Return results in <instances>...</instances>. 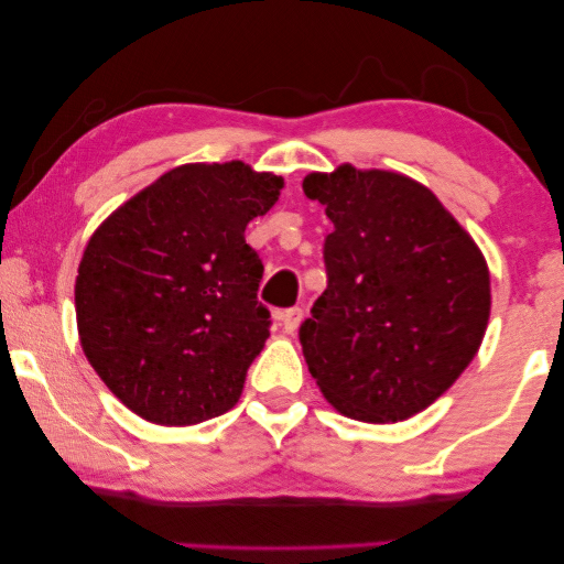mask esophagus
Here are the masks:
<instances>
[{
  "label": "esophagus",
  "mask_w": 564,
  "mask_h": 564,
  "mask_svg": "<svg viewBox=\"0 0 564 564\" xmlns=\"http://www.w3.org/2000/svg\"><path fill=\"white\" fill-rule=\"evenodd\" d=\"M280 319H282V329L284 332H297L300 329V325H302V319H304V310L302 307H290V310H284L282 315H280Z\"/></svg>",
  "instance_id": "esophagus-1"
}]
</instances>
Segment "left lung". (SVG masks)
<instances>
[{"mask_svg": "<svg viewBox=\"0 0 564 564\" xmlns=\"http://www.w3.org/2000/svg\"><path fill=\"white\" fill-rule=\"evenodd\" d=\"M325 205L327 290L302 322L312 377L337 412L402 422L445 394L482 345L490 270L442 202L404 174L312 172Z\"/></svg>", "mask_w": 564, "mask_h": 564, "instance_id": "obj_1", "label": "left lung"}]
</instances>
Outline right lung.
Segmentation results:
<instances>
[{"label":"right lung","instance_id":"right-lung-1","mask_svg":"<svg viewBox=\"0 0 564 564\" xmlns=\"http://www.w3.org/2000/svg\"><path fill=\"white\" fill-rule=\"evenodd\" d=\"M284 180L245 162L182 164L112 212L74 284L89 365L142 420L184 427L232 410L270 337L249 221Z\"/></svg>","mask_w":564,"mask_h":564}]
</instances>
